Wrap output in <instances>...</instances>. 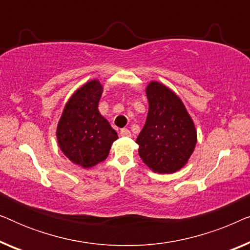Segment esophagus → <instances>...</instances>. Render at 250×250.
<instances>
[{
	"label": "esophagus",
	"instance_id": "esophagus-1",
	"mask_svg": "<svg viewBox=\"0 0 250 250\" xmlns=\"http://www.w3.org/2000/svg\"><path fill=\"white\" fill-rule=\"evenodd\" d=\"M121 135L122 136H126V138H131V132L127 128H123L121 129Z\"/></svg>",
	"mask_w": 250,
	"mask_h": 250
}]
</instances>
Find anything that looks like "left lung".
<instances>
[{
  "instance_id": "obj_1",
  "label": "left lung",
  "mask_w": 250,
  "mask_h": 250,
  "mask_svg": "<svg viewBox=\"0 0 250 250\" xmlns=\"http://www.w3.org/2000/svg\"><path fill=\"white\" fill-rule=\"evenodd\" d=\"M146 93L149 111L136 139L140 158L152 172L175 173L196 148V126L182 100L166 85L151 81Z\"/></svg>"
}]
</instances>
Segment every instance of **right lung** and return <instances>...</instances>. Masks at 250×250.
Returning <instances> with one entry per match:
<instances>
[{
  "instance_id": "add662e5",
  "label": "right lung",
  "mask_w": 250,
  "mask_h": 250,
  "mask_svg": "<svg viewBox=\"0 0 250 250\" xmlns=\"http://www.w3.org/2000/svg\"><path fill=\"white\" fill-rule=\"evenodd\" d=\"M104 86L92 80L77 88L64 105L57 126V140L61 151L71 163L90 168L104 162L117 132L99 111Z\"/></svg>"
}]
</instances>
